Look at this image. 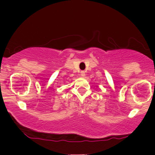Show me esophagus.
I'll list each match as a JSON object with an SVG mask.
<instances>
[{
  "mask_svg": "<svg viewBox=\"0 0 155 155\" xmlns=\"http://www.w3.org/2000/svg\"><path fill=\"white\" fill-rule=\"evenodd\" d=\"M81 75L82 77L85 76V71H81Z\"/></svg>",
  "mask_w": 155,
  "mask_h": 155,
  "instance_id": "obj_1",
  "label": "esophagus"
}]
</instances>
